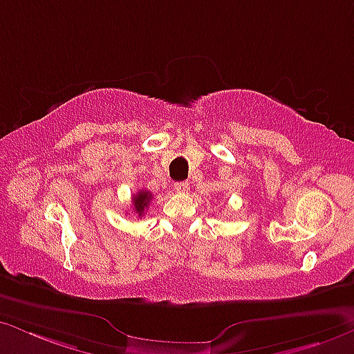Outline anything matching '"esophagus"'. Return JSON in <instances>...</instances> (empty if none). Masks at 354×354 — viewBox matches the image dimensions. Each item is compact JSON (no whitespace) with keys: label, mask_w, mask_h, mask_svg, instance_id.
Listing matches in <instances>:
<instances>
[{"label":"esophagus","mask_w":354,"mask_h":354,"mask_svg":"<svg viewBox=\"0 0 354 354\" xmlns=\"http://www.w3.org/2000/svg\"><path fill=\"white\" fill-rule=\"evenodd\" d=\"M173 188L176 189L178 193H185V191H188V183H186V181H178V183H174Z\"/></svg>","instance_id":"esophagus-1"}]
</instances>
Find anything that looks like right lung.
<instances>
[{
  "mask_svg": "<svg viewBox=\"0 0 354 354\" xmlns=\"http://www.w3.org/2000/svg\"><path fill=\"white\" fill-rule=\"evenodd\" d=\"M151 201V193L147 189H140L138 193L133 194V199H131V204H133V209L136 214H138V218H142L145 214V211H147L148 204Z\"/></svg>",
  "mask_w": 354,
  "mask_h": 354,
  "instance_id": "add662e5",
  "label": "right lung"
}]
</instances>
